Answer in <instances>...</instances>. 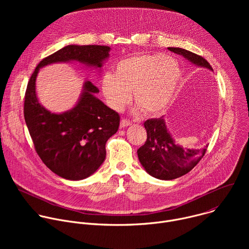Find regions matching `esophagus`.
<instances>
[{
	"label": "esophagus",
	"mask_w": 249,
	"mask_h": 249,
	"mask_svg": "<svg viewBox=\"0 0 249 249\" xmlns=\"http://www.w3.org/2000/svg\"><path fill=\"white\" fill-rule=\"evenodd\" d=\"M131 124H132V122L130 120H128L126 118H122L121 119V122H120V126L121 127H127V126L131 125Z\"/></svg>",
	"instance_id": "34e87169"
}]
</instances>
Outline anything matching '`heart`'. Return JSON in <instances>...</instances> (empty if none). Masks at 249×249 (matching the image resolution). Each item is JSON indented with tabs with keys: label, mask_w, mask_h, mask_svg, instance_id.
<instances>
[{
	"label": "heart",
	"mask_w": 249,
	"mask_h": 249,
	"mask_svg": "<svg viewBox=\"0 0 249 249\" xmlns=\"http://www.w3.org/2000/svg\"><path fill=\"white\" fill-rule=\"evenodd\" d=\"M180 80L177 61L161 54H136L120 60L114 74H106L102 91L109 105L121 110L133 98L146 115H160L168 107Z\"/></svg>",
	"instance_id": "heart-1"
}]
</instances>
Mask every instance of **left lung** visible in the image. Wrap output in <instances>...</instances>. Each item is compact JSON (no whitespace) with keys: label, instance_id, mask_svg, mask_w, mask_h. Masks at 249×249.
Returning <instances> with one entry per match:
<instances>
[{"label":"left lung","instance_id":"left-lung-1","mask_svg":"<svg viewBox=\"0 0 249 249\" xmlns=\"http://www.w3.org/2000/svg\"><path fill=\"white\" fill-rule=\"evenodd\" d=\"M168 50L183 56L193 64L213 71L209 62L200 55L182 48ZM147 141L138 150V158L149 174L162 180H171L188 173L204 157L207 146L201 150L184 149L177 145L168 133L163 117L149 119L144 123Z\"/></svg>","mask_w":249,"mask_h":249}]
</instances>
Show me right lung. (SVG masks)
Returning a JSON list of instances; mask_svg holds the SVG:
<instances>
[{"instance_id": "right-lung-1", "label": "right lung", "mask_w": 249, "mask_h": 249, "mask_svg": "<svg viewBox=\"0 0 249 249\" xmlns=\"http://www.w3.org/2000/svg\"><path fill=\"white\" fill-rule=\"evenodd\" d=\"M109 51L105 45H68L42 59L28 81L23 114L34 149L44 164L65 179L81 180L97 170L106 156V142L119 128L120 116L94 96L99 89L89 81L73 109L51 113L38 102L35 80L41 67L56 62L79 61L100 68Z\"/></svg>"}]
</instances>
